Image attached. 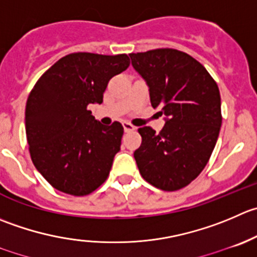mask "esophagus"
I'll return each mask as SVG.
<instances>
[{"label": "esophagus", "instance_id": "esophagus-1", "mask_svg": "<svg viewBox=\"0 0 257 257\" xmlns=\"http://www.w3.org/2000/svg\"><path fill=\"white\" fill-rule=\"evenodd\" d=\"M123 128L125 132H133L136 129V126L132 125L131 123H123Z\"/></svg>", "mask_w": 257, "mask_h": 257}]
</instances>
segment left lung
I'll use <instances>...</instances> for the list:
<instances>
[{
	"label": "left lung",
	"instance_id": "1",
	"mask_svg": "<svg viewBox=\"0 0 257 257\" xmlns=\"http://www.w3.org/2000/svg\"><path fill=\"white\" fill-rule=\"evenodd\" d=\"M146 80L151 104L166 118L163 129H138L142 144L136 152L142 177L163 191L191 183L207 164L220 134L221 96L205 66L186 52L156 49L129 55Z\"/></svg>",
	"mask_w": 257,
	"mask_h": 257
}]
</instances>
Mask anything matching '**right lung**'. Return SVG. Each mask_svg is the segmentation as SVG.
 Wrapping results in <instances>:
<instances>
[{"label": "right lung", "mask_w": 257, "mask_h": 257, "mask_svg": "<svg viewBox=\"0 0 257 257\" xmlns=\"http://www.w3.org/2000/svg\"><path fill=\"white\" fill-rule=\"evenodd\" d=\"M128 55L74 52L42 74L30 93L25 126L30 156L54 188L85 196L105 182L124 129L103 125L88 106L103 103L113 76L126 70Z\"/></svg>", "instance_id": "add662e5"}]
</instances>
